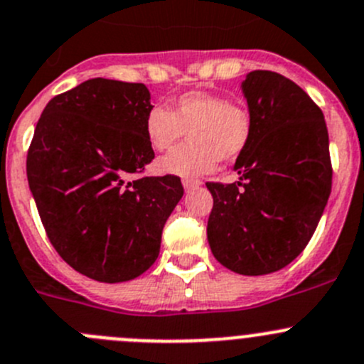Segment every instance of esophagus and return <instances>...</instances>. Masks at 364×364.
<instances>
[{
	"instance_id": "esophagus-1",
	"label": "esophagus",
	"mask_w": 364,
	"mask_h": 364,
	"mask_svg": "<svg viewBox=\"0 0 364 364\" xmlns=\"http://www.w3.org/2000/svg\"><path fill=\"white\" fill-rule=\"evenodd\" d=\"M200 186V181H193V179H183V188L186 190V192H192V190L199 188Z\"/></svg>"
}]
</instances>
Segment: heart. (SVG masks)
Instances as JSON below:
<instances>
[{"mask_svg":"<svg viewBox=\"0 0 364 364\" xmlns=\"http://www.w3.org/2000/svg\"><path fill=\"white\" fill-rule=\"evenodd\" d=\"M252 128L249 108L204 90L183 94L171 110L151 108L144 122L146 139L154 151L168 149L188 132V144L156 161L161 176L181 179L210 174L218 160H236L249 146Z\"/></svg>","mask_w":364,"mask_h":364,"instance_id":"1","label":"heart"}]
</instances>
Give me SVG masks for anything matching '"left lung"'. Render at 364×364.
Listing matches in <instances>:
<instances>
[{
	"instance_id": "8db88e82",
	"label": "left lung",
	"mask_w": 364,
	"mask_h": 364,
	"mask_svg": "<svg viewBox=\"0 0 364 364\" xmlns=\"http://www.w3.org/2000/svg\"><path fill=\"white\" fill-rule=\"evenodd\" d=\"M252 139L236 158L238 181L208 183V242L218 263L242 276L290 264L311 240L331 196L333 168L322 110L288 77L252 70L240 85Z\"/></svg>"
}]
</instances>
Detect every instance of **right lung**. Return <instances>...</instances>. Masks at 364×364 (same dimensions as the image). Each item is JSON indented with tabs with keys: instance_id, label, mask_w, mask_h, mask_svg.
I'll list each match as a JSON object with an SVG mask.
<instances>
[{
	"instance_id": "right-lung-1",
	"label": "right lung",
	"mask_w": 364,
	"mask_h": 364,
	"mask_svg": "<svg viewBox=\"0 0 364 364\" xmlns=\"http://www.w3.org/2000/svg\"><path fill=\"white\" fill-rule=\"evenodd\" d=\"M144 83L94 77L53 97L35 128L28 185L49 242L100 283L139 277L160 254L161 231L183 197L174 176L140 178L154 158Z\"/></svg>"
}]
</instances>
